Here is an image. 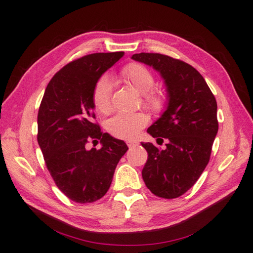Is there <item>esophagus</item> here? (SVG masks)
<instances>
[{"label": "esophagus", "instance_id": "obj_1", "mask_svg": "<svg viewBox=\"0 0 253 253\" xmlns=\"http://www.w3.org/2000/svg\"><path fill=\"white\" fill-rule=\"evenodd\" d=\"M127 145H128V147H129V148H132V147L137 146L138 143H137V142H127Z\"/></svg>", "mask_w": 253, "mask_h": 253}]
</instances>
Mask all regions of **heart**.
I'll return each instance as SVG.
<instances>
[{
  "instance_id": "1",
  "label": "heart",
  "mask_w": 253,
  "mask_h": 253,
  "mask_svg": "<svg viewBox=\"0 0 253 253\" xmlns=\"http://www.w3.org/2000/svg\"><path fill=\"white\" fill-rule=\"evenodd\" d=\"M119 80L126 84L136 93L142 95L143 105L152 111H161L165 105V95L158 89H154L155 83L152 71L140 63H128L118 74ZM111 84L102 77L97 81L92 90V105L98 113L108 114L111 109ZM148 118L144 113L119 114L110 118L106 124V129L114 137L121 139L135 138L140 129L146 126Z\"/></svg>"
}]
</instances>
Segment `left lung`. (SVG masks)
<instances>
[{
	"label": "left lung",
	"instance_id": "1",
	"mask_svg": "<svg viewBox=\"0 0 253 253\" xmlns=\"http://www.w3.org/2000/svg\"><path fill=\"white\" fill-rule=\"evenodd\" d=\"M131 59L160 71L169 95L168 109L147 129L160 145L165 138L166 147L142 143L148 154L142 176L154 195L176 199L194 185L210 161L219 129L215 97L202 75L182 60L145 52Z\"/></svg>",
	"mask_w": 253,
	"mask_h": 253
}]
</instances>
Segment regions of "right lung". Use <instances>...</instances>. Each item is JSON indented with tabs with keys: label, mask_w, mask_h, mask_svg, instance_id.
I'll list each match as a JSON object with an SVG mask.
<instances>
[{
	"label": "right lung",
	"mask_w": 253,
	"mask_h": 253,
	"mask_svg": "<svg viewBox=\"0 0 253 253\" xmlns=\"http://www.w3.org/2000/svg\"><path fill=\"white\" fill-rule=\"evenodd\" d=\"M123 55L122 51L91 53L74 60L52 77L41 100L38 143L55 185L76 203L96 202L107 193L128 149L93 122L91 99L98 79ZM90 140H100L103 147L88 151Z\"/></svg>",
	"instance_id": "add662e5"
}]
</instances>
